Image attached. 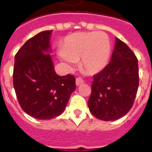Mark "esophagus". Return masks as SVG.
<instances>
[{
	"mask_svg": "<svg viewBox=\"0 0 152 152\" xmlns=\"http://www.w3.org/2000/svg\"><path fill=\"white\" fill-rule=\"evenodd\" d=\"M84 83V80H83V79L81 78V77H77L76 80V84L77 86L81 85V84H83Z\"/></svg>",
	"mask_w": 152,
	"mask_h": 152,
	"instance_id": "34e87169",
	"label": "esophagus"
}]
</instances>
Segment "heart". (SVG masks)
<instances>
[{"label":"heart","mask_w":152,"mask_h":152,"mask_svg":"<svg viewBox=\"0 0 152 152\" xmlns=\"http://www.w3.org/2000/svg\"><path fill=\"white\" fill-rule=\"evenodd\" d=\"M110 51V42L106 33L77 32L64 39L58 55L69 65L80 59L81 69L88 73H97L107 65Z\"/></svg>","instance_id":"obj_1"}]
</instances>
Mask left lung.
I'll return each mask as SVG.
<instances>
[{
  "instance_id": "1",
  "label": "left lung",
  "mask_w": 152,
  "mask_h": 152,
  "mask_svg": "<svg viewBox=\"0 0 152 152\" xmlns=\"http://www.w3.org/2000/svg\"><path fill=\"white\" fill-rule=\"evenodd\" d=\"M93 77L88 102L91 113L103 121L125 116L134 103L139 86L138 60L132 50L116 38L110 61Z\"/></svg>"
}]
</instances>
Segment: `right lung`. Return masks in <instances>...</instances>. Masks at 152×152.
<instances>
[{"label": "right lung", "mask_w": 152, "mask_h": 152, "mask_svg": "<svg viewBox=\"0 0 152 152\" xmlns=\"http://www.w3.org/2000/svg\"><path fill=\"white\" fill-rule=\"evenodd\" d=\"M52 31L28 39L15 56L13 87L25 113L39 120L61 115L76 89V78L58 76L50 54Z\"/></svg>", "instance_id": "add662e5"}]
</instances>
